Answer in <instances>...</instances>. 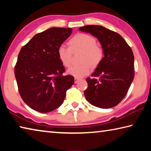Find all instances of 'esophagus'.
Instances as JSON below:
<instances>
[{"instance_id": "34e87169", "label": "esophagus", "mask_w": 151, "mask_h": 151, "mask_svg": "<svg viewBox=\"0 0 151 151\" xmlns=\"http://www.w3.org/2000/svg\"><path fill=\"white\" fill-rule=\"evenodd\" d=\"M79 81H80V78H75V83H77Z\"/></svg>"}]
</instances>
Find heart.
Returning a JSON list of instances; mask_svg holds the SVG:
<instances>
[{
    "mask_svg": "<svg viewBox=\"0 0 151 151\" xmlns=\"http://www.w3.org/2000/svg\"><path fill=\"white\" fill-rule=\"evenodd\" d=\"M70 48L61 45L57 49V57L63 66L68 67L70 65L71 50L80 49L83 50L80 65L70 66L67 70L68 75L75 78H83L91 71V65L96 67L103 58V50L96 45V40L93 36L85 33H78L68 41Z\"/></svg>",
    "mask_w": 151,
    "mask_h": 151,
    "instance_id": "heart-1",
    "label": "heart"
}]
</instances>
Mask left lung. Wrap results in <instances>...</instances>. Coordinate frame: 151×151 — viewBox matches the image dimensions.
I'll return each instance as SVG.
<instances>
[{
  "mask_svg": "<svg viewBox=\"0 0 151 151\" xmlns=\"http://www.w3.org/2000/svg\"><path fill=\"white\" fill-rule=\"evenodd\" d=\"M79 30L97 38L104 53L103 60L91 75L93 78L86 79V99L101 109L115 106L126 96L134 76L131 48L119 34L105 27L86 25Z\"/></svg>",
  "mask_w": 151,
  "mask_h": 151,
  "instance_id": "8db88e82",
  "label": "left lung"
}]
</instances>
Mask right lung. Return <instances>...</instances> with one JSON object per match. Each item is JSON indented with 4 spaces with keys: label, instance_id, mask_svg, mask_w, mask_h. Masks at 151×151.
Listing matches in <instances>:
<instances>
[{
    "label": "right lung",
    "instance_id": "right-lung-1",
    "mask_svg": "<svg viewBox=\"0 0 151 151\" xmlns=\"http://www.w3.org/2000/svg\"><path fill=\"white\" fill-rule=\"evenodd\" d=\"M72 31L70 28H50L35 35L20 49L15 77L22 99L35 111L46 113L57 109L75 83L74 76L63 75L65 68L57 53Z\"/></svg>",
    "mask_w": 151,
    "mask_h": 151
}]
</instances>
